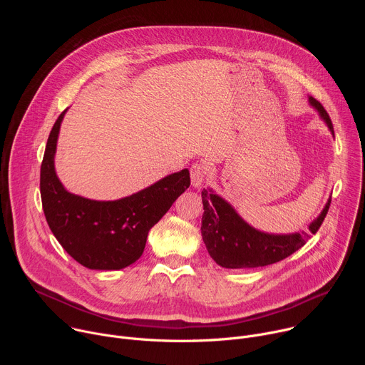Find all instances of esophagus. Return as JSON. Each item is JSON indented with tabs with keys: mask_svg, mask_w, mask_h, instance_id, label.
Here are the masks:
<instances>
[{
	"mask_svg": "<svg viewBox=\"0 0 365 365\" xmlns=\"http://www.w3.org/2000/svg\"><path fill=\"white\" fill-rule=\"evenodd\" d=\"M206 170H207V168L203 163H195L190 168V180H192L193 187H199L203 183V179L206 176Z\"/></svg>",
	"mask_w": 365,
	"mask_h": 365,
	"instance_id": "34e87169",
	"label": "esophagus"
}]
</instances>
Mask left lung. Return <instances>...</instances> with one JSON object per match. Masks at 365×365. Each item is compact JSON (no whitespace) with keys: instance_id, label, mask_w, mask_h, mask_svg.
Masks as SVG:
<instances>
[{"instance_id":"1","label":"left lung","mask_w":365,"mask_h":365,"mask_svg":"<svg viewBox=\"0 0 365 365\" xmlns=\"http://www.w3.org/2000/svg\"><path fill=\"white\" fill-rule=\"evenodd\" d=\"M309 103L318 111L334 135L332 121L321 102L309 96ZM202 238L214 262L224 269L263 267L289 257L302 248L310 235L319 230L331 205V199H328L322 212L309 224V231L306 232L269 234L247 224L231 203L212 189L202 190Z\"/></svg>"}]
</instances>
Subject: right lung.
<instances>
[{
    "instance_id": "obj_1",
    "label": "right lung",
    "mask_w": 365,
    "mask_h": 365,
    "mask_svg": "<svg viewBox=\"0 0 365 365\" xmlns=\"http://www.w3.org/2000/svg\"><path fill=\"white\" fill-rule=\"evenodd\" d=\"M66 111L50 131L40 169L46 221L65 251L83 267L121 270L141 257L150 228L189 187V170L172 173L117 200H93L71 193L55 170L56 144Z\"/></svg>"
}]
</instances>
